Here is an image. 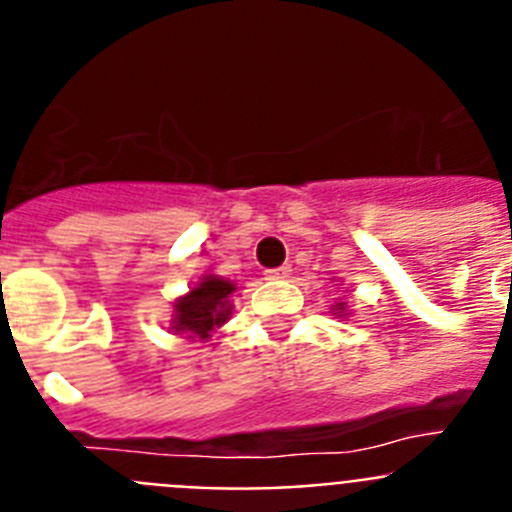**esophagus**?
<instances>
[{"label":"esophagus","mask_w":512,"mask_h":512,"mask_svg":"<svg viewBox=\"0 0 512 512\" xmlns=\"http://www.w3.org/2000/svg\"><path fill=\"white\" fill-rule=\"evenodd\" d=\"M289 274H292V266H279V269H269L266 271V279H271V282H279V279H287Z\"/></svg>","instance_id":"esophagus-1"}]
</instances>
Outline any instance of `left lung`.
I'll use <instances>...</instances> for the list:
<instances>
[{
    "label": "left lung",
    "mask_w": 512,
    "mask_h": 512,
    "mask_svg": "<svg viewBox=\"0 0 512 512\" xmlns=\"http://www.w3.org/2000/svg\"><path fill=\"white\" fill-rule=\"evenodd\" d=\"M330 312H333L336 318H348V315H351V307H348V302H336V305L330 307Z\"/></svg>",
    "instance_id": "8db88e82"
}]
</instances>
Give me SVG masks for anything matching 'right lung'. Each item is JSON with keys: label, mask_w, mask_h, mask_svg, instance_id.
<instances>
[{"label": "right lung", "mask_w": 512, "mask_h": 512, "mask_svg": "<svg viewBox=\"0 0 512 512\" xmlns=\"http://www.w3.org/2000/svg\"><path fill=\"white\" fill-rule=\"evenodd\" d=\"M235 292L238 287L233 282L217 274H205L194 287H189L187 295L171 302L169 330L174 336H184L189 341H207L233 315L230 297Z\"/></svg>", "instance_id": "add662e5"}]
</instances>
